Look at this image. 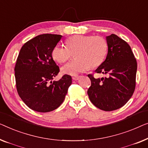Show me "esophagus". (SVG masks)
Returning a JSON list of instances; mask_svg holds the SVG:
<instances>
[{"label": "esophagus", "instance_id": "esophagus-1", "mask_svg": "<svg viewBox=\"0 0 148 148\" xmlns=\"http://www.w3.org/2000/svg\"><path fill=\"white\" fill-rule=\"evenodd\" d=\"M79 78H80V76H76L72 77V79H73L74 80H78Z\"/></svg>", "mask_w": 148, "mask_h": 148}]
</instances>
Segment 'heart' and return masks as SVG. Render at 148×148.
<instances>
[{"instance_id": "obj_1", "label": "heart", "mask_w": 148, "mask_h": 148, "mask_svg": "<svg viewBox=\"0 0 148 148\" xmlns=\"http://www.w3.org/2000/svg\"><path fill=\"white\" fill-rule=\"evenodd\" d=\"M66 46L56 45L51 51L53 59L59 64H65L73 57L75 59L62 68L64 74L75 76L103 63L108 51V43L101 36L74 35L66 41Z\"/></svg>"}]
</instances>
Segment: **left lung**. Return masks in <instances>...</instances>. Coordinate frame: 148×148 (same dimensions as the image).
Listing matches in <instances>:
<instances>
[{
	"label": "left lung",
	"mask_w": 148,
	"mask_h": 148,
	"mask_svg": "<svg viewBox=\"0 0 148 148\" xmlns=\"http://www.w3.org/2000/svg\"><path fill=\"white\" fill-rule=\"evenodd\" d=\"M107 58L95 70L107 76L97 79L88 74L91 85L87 94L95 107L111 111L124 106L134 94L137 61L130 45L117 35L107 36Z\"/></svg>",
	"instance_id": "8db88e82"
}]
</instances>
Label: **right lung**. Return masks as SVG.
<instances>
[{
  "mask_svg": "<svg viewBox=\"0 0 148 148\" xmlns=\"http://www.w3.org/2000/svg\"><path fill=\"white\" fill-rule=\"evenodd\" d=\"M62 35L42 34L25 43L14 66L16 88L22 101L33 111L47 113L63 103L72 77L64 74L58 81L51 80L60 72L51 56Z\"/></svg>",
  "mask_w": 148,
  "mask_h": 148,
  "instance_id": "add662e5",
  "label": "right lung"
}]
</instances>
